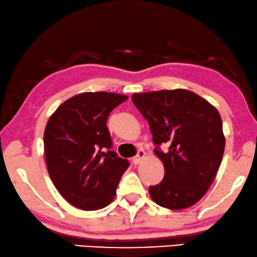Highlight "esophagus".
I'll return each instance as SVG.
<instances>
[{
	"label": "esophagus",
	"instance_id": "34e87169",
	"mask_svg": "<svg viewBox=\"0 0 257 257\" xmlns=\"http://www.w3.org/2000/svg\"><path fill=\"white\" fill-rule=\"evenodd\" d=\"M145 156H147V153H145L143 150H139L137 155L133 158V163L135 164V165H139V164H141L142 160L145 158Z\"/></svg>",
	"mask_w": 257,
	"mask_h": 257
}]
</instances>
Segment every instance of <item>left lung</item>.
Listing matches in <instances>:
<instances>
[{
	"instance_id": "1",
	"label": "left lung",
	"mask_w": 257,
	"mask_h": 257,
	"mask_svg": "<svg viewBox=\"0 0 257 257\" xmlns=\"http://www.w3.org/2000/svg\"><path fill=\"white\" fill-rule=\"evenodd\" d=\"M133 102L150 125L156 156L165 177L149 188L157 204L170 210L189 208L204 196L219 170L225 149L217 108L185 89L134 93ZM169 150L160 152L159 145Z\"/></svg>"
}]
</instances>
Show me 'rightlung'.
<instances>
[{"label":"right lung","instance_id":"1","mask_svg":"<svg viewBox=\"0 0 257 257\" xmlns=\"http://www.w3.org/2000/svg\"><path fill=\"white\" fill-rule=\"evenodd\" d=\"M128 99L110 92H84L61 104L46 124L45 158L53 183L71 205L102 209L114 200L129 166L110 151L106 122L109 113Z\"/></svg>","mask_w":257,"mask_h":257}]
</instances>
